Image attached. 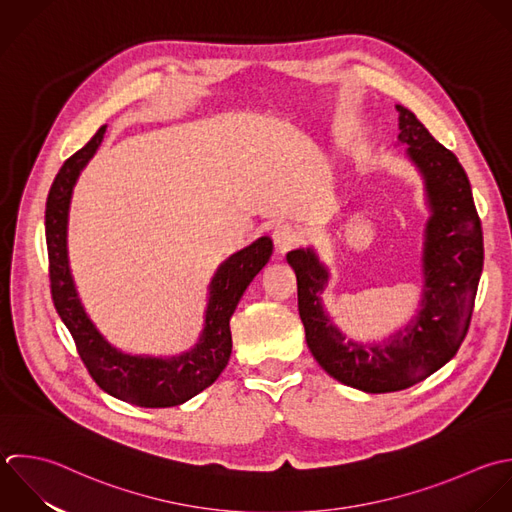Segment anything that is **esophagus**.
Returning a JSON list of instances; mask_svg holds the SVG:
<instances>
[{
    "label": "esophagus",
    "mask_w": 512,
    "mask_h": 512,
    "mask_svg": "<svg viewBox=\"0 0 512 512\" xmlns=\"http://www.w3.org/2000/svg\"><path fill=\"white\" fill-rule=\"evenodd\" d=\"M273 241H275V247H277L279 253H287V251H291V249H295L299 245L301 235H299V231L295 227L285 223V225L275 227Z\"/></svg>",
    "instance_id": "34e87169"
}]
</instances>
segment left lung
I'll list each match as a JSON object with an SVG mask.
<instances>
[{"mask_svg":"<svg viewBox=\"0 0 512 512\" xmlns=\"http://www.w3.org/2000/svg\"><path fill=\"white\" fill-rule=\"evenodd\" d=\"M399 139L427 181L433 217L425 239V295L417 319L387 343L345 341L321 307L327 271L311 249L287 253L297 275L299 317L317 363L343 385L393 393L425 381L449 363L467 337L483 271V227L469 177L413 111L397 105Z\"/></svg>","mask_w":512,"mask_h":512,"instance_id":"1","label":"left lung"}]
</instances>
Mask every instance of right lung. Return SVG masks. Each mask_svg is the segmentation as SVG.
Returning <instances> with one entry per match:
<instances>
[{"label":"right lung","mask_w":512,"mask_h":512,"mask_svg":"<svg viewBox=\"0 0 512 512\" xmlns=\"http://www.w3.org/2000/svg\"><path fill=\"white\" fill-rule=\"evenodd\" d=\"M107 125L75 151L55 175L45 203V241L49 259V289L55 311L69 329L79 359L91 379L111 397L125 403L163 409L175 407L203 389L211 387L227 367L231 357L229 319L253 277L271 257L273 243L269 237L257 239L253 245L231 255L211 281V299L205 313V329L189 353L173 359L129 357L115 351L87 319L67 265V213L75 179L83 165L101 145Z\"/></svg>","instance_id":"1"}]
</instances>
